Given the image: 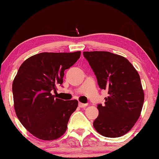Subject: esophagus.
<instances>
[{
  "label": "esophagus",
  "mask_w": 159,
  "mask_h": 159,
  "mask_svg": "<svg viewBox=\"0 0 159 159\" xmlns=\"http://www.w3.org/2000/svg\"><path fill=\"white\" fill-rule=\"evenodd\" d=\"M88 105V104L87 103H79V106L80 108H83V107H85V106Z\"/></svg>",
  "instance_id": "obj_1"
}]
</instances>
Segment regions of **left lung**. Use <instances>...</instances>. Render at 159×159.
Wrapping results in <instances>:
<instances>
[{"mask_svg": "<svg viewBox=\"0 0 159 159\" xmlns=\"http://www.w3.org/2000/svg\"><path fill=\"white\" fill-rule=\"evenodd\" d=\"M101 90L108 91L105 105L98 104L95 130L107 138L127 133L138 121L144 102L140 78L123 56L107 51L83 52Z\"/></svg>", "mask_w": 159, "mask_h": 159, "instance_id": "left-lung-1", "label": "left lung"}]
</instances>
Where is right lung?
Segmentation results:
<instances>
[{"mask_svg": "<svg viewBox=\"0 0 159 159\" xmlns=\"http://www.w3.org/2000/svg\"><path fill=\"white\" fill-rule=\"evenodd\" d=\"M81 52L40 53L19 67L12 84L14 108L22 125L36 138L52 140L64 134L77 100L56 98L64 71L77 62Z\"/></svg>", "mask_w": 159, "mask_h": 159, "instance_id": "1", "label": "right lung"}]
</instances>
